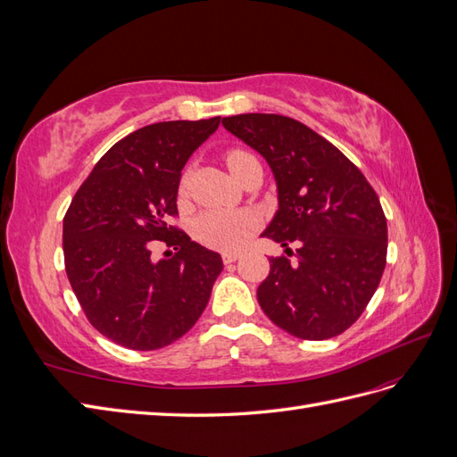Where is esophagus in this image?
<instances>
[{
  "instance_id": "34e87169",
  "label": "esophagus",
  "mask_w": 457,
  "mask_h": 457,
  "mask_svg": "<svg viewBox=\"0 0 457 457\" xmlns=\"http://www.w3.org/2000/svg\"><path fill=\"white\" fill-rule=\"evenodd\" d=\"M240 259V253H223V262L225 265H230V262L238 261Z\"/></svg>"
}]
</instances>
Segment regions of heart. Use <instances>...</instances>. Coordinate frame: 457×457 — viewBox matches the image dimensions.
<instances>
[{
    "label": "heart",
    "instance_id": "b5f03b06",
    "mask_svg": "<svg viewBox=\"0 0 457 457\" xmlns=\"http://www.w3.org/2000/svg\"><path fill=\"white\" fill-rule=\"evenodd\" d=\"M250 158H253L250 152L230 150L227 154L228 170L237 171L240 163ZM181 190H185V183L181 185ZM255 228L257 217L245 210H210L198 215L192 225V232L200 244L225 253L242 250L247 240L253 237Z\"/></svg>",
    "mask_w": 457,
    "mask_h": 457
}]
</instances>
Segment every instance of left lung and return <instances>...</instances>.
Here are the masks:
<instances>
[{
  "label": "left lung",
  "mask_w": 457,
  "mask_h": 457,
  "mask_svg": "<svg viewBox=\"0 0 457 457\" xmlns=\"http://www.w3.org/2000/svg\"><path fill=\"white\" fill-rule=\"evenodd\" d=\"M223 126L267 160L278 212L261 237L295 259L270 257L257 301L299 339L343 334L376 294L386 262V219L362 171L324 137L280 114H240Z\"/></svg>",
  "instance_id": "8db88e82"
}]
</instances>
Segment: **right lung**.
I'll return each instance as SVG.
<instances>
[{"instance_id":"right-lung-1","label":"right lung","mask_w":457,"mask_h":457,"mask_svg":"<svg viewBox=\"0 0 457 457\" xmlns=\"http://www.w3.org/2000/svg\"><path fill=\"white\" fill-rule=\"evenodd\" d=\"M220 116L160 121L96 162L62 220L64 267L91 326L133 351L168 347L196 324L223 270L220 255L170 225L187 160ZM168 245V258L151 255Z\"/></svg>"}]
</instances>
